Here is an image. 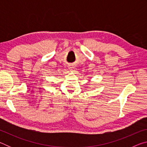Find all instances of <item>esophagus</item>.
Masks as SVG:
<instances>
[{
  "mask_svg": "<svg viewBox=\"0 0 147 147\" xmlns=\"http://www.w3.org/2000/svg\"><path fill=\"white\" fill-rule=\"evenodd\" d=\"M69 69H70L71 71H74V67H72V66H71V67H69Z\"/></svg>",
  "mask_w": 147,
  "mask_h": 147,
  "instance_id": "1",
  "label": "esophagus"
}]
</instances>
